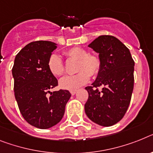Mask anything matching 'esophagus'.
I'll return each instance as SVG.
<instances>
[{
	"instance_id": "obj_1",
	"label": "esophagus",
	"mask_w": 153,
	"mask_h": 153,
	"mask_svg": "<svg viewBox=\"0 0 153 153\" xmlns=\"http://www.w3.org/2000/svg\"><path fill=\"white\" fill-rule=\"evenodd\" d=\"M76 92H77V90H71L70 91L71 94L72 95V96H74V95L75 94V93H76Z\"/></svg>"
}]
</instances>
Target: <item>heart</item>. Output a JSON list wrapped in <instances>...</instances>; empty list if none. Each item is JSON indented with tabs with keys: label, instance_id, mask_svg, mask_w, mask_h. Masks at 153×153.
Returning a JSON list of instances; mask_svg holds the SVG:
<instances>
[{
	"label": "heart",
	"instance_id": "obj_1",
	"mask_svg": "<svg viewBox=\"0 0 153 153\" xmlns=\"http://www.w3.org/2000/svg\"><path fill=\"white\" fill-rule=\"evenodd\" d=\"M67 56L79 61L77 71L74 75L63 77L59 82V85L63 89L76 90L88 82L92 77H96L101 69L100 57L90 55L89 52L81 47H74L65 53ZM48 68L54 76H61L65 72L62 59L57 54H52L48 60Z\"/></svg>",
	"mask_w": 153,
	"mask_h": 153
}]
</instances>
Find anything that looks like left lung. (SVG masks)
I'll list each match as a JSON object with an SVG mask.
<instances>
[{
    "label": "left lung",
    "instance_id": "left-lung-1",
    "mask_svg": "<svg viewBox=\"0 0 153 153\" xmlns=\"http://www.w3.org/2000/svg\"><path fill=\"white\" fill-rule=\"evenodd\" d=\"M88 47L99 53L101 69L92 86L85 87L88 98L85 111L96 124L112 126L122 119L130 104L134 61L129 49L113 36H100Z\"/></svg>",
    "mask_w": 153,
    "mask_h": 153
}]
</instances>
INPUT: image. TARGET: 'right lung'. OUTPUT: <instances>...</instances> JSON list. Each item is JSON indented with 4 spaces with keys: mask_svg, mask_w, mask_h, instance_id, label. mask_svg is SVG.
<instances>
[{
    "mask_svg": "<svg viewBox=\"0 0 153 153\" xmlns=\"http://www.w3.org/2000/svg\"><path fill=\"white\" fill-rule=\"evenodd\" d=\"M56 48L57 44L51 41L32 42L16 55L12 68L19 110L27 122L40 129L50 128L61 121L71 96L68 90L50 91L58 85L48 68V60Z\"/></svg>",
    "mask_w": 153,
    "mask_h": 153,
    "instance_id": "obj_1",
    "label": "right lung"
}]
</instances>
